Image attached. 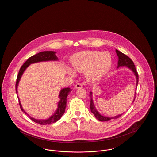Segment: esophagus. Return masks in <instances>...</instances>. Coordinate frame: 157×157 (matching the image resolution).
Masks as SVG:
<instances>
[{
    "mask_svg": "<svg viewBox=\"0 0 157 157\" xmlns=\"http://www.w3.org/2000/svg\"><path fill=\"white\" fill-rule=\"evenodd\" d=\"M82 87H83V85H82V83H77L75 85V88L76 89L81 88Z\"/></svg>",
    "mask_w": 157,
    "mask_h": 157,
    "instance_id": "obj_1",
    "label": "esophagus"
}]
</instances>
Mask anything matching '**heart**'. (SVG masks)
<instances>
[{
    "mask_svg": "<svg viewBox=\"0 0 157 157\" xmlns=\"http://www.w3.org/2000/svg\"><path fill=\"white\" fill-rule=\"evenodd\" d=\"M72 66L76 72L85 70L86 79L90 82L99 81L109 71L112 64V58L109 53L98 51H85L72 56L71 60ZM68 74L75 76L74 71L67 67Z\"/></svg>",
    "mask_w": 157,
    "mask_h": 157,
    "instance_id": "1",
    "label": "heart"
}]
</instances>
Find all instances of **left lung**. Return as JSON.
<instances>
[{
    "label": "left lung",
    "instance_id": "obj_1",
    "mask_svg": "<svg viewBox=\"0 0 157 157\" xmlns=\"http://www.w3.org/2000/svg\"><path fill=\"white\" fill-rule=\"evenodd\" d=\"M115 51H116L117 56L118 57V62L117 68L121 67H128L129 69H130L134 72V75L136 76V88H137L136 86H137L138 83V72L136 70L135 66L133 61L128 56H127L126 55H125L123 53L118 51L117 49H116ZM90 111H91V112L95 115V118L97 120L100 121H109V120H112V119L118 118L122 115V113H121L120 115L115 116L114 117H105V116L101 115L97 110L95 105L94 104V102H93V99H92V92H90ZM135 95H136V91L135 92L134 98V100L132 101V103L134 102L135 99Z\"/></svg>",
    "mask_w": 157,
    "mask_h": 157
}]
</instances>
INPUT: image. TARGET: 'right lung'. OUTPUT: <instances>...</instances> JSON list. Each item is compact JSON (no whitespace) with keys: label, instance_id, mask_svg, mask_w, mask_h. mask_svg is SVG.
Returning a JSON list of instances; mask_svg holds the SVG:
<instances>
[{"label":"right lung","instance_id":"right-lung-1","mask_svg":"<svg viewBox=\"0 0 157 157\" xmlns=\"http://www.w3.org/2000/svg\"><path fill=\"white\" fill-rule=\"evenodd\" d=\"M56 52L54 51H44L38 53L37 54L30 57L27 60L21 67L19 74L17 76L16 83V94H17V86L19 82L20 81V79L22 76L24 71L26 70V69L28 67L30 64L35 63L39 62H43V61H51V60H58V58L55 55ZM72 90L70 88H65L62 90H60L59 98H60L59 102L58 104V108L56 111L47 120H36L33 118H32L26 112H25L23 109L22 106L20 102L19 98V103L20 105V108L21 110L25 113L27 114L28 116L29 117L30 120H32L35 122L37 123L40 125H49L53 123L56 122L57 121L60 120L61 117L63 115L65 111V108L67 106V98L69 94L71 92Z\"/></svg>","mask_w":157,"mask_h":157}]
</instances>
